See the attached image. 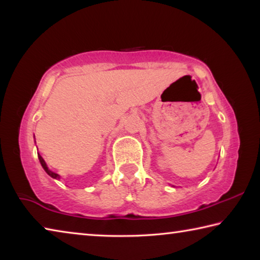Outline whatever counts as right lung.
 Segmentation results:
<instances>
[{
  "label": "right lung",
  "mask_w": 260,
  "mask_h": 260,
  "mask_svg": "<svg viewBox=\"0 0 260 260\" xmlns=\"http://www.w3.org/2000/svg\"><path fill=\"white\" fill-rule=\"evenodd\" d=\"M38 157H39V160H40V162H41V165H42V167H43V170L46 171V172L50 175L51 178H55V179H59V175L57 174V173H55V172H52V171H50L49 169H48L47 167V164H46V161L43 160V158L40 156V153H38Z\"/></svg>",
  "instance_id": "1"
}]
</instances>
